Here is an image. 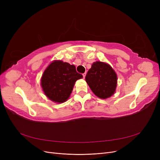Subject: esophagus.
Segmentation results:
<instances>
[{
	"label": "esophagus",
	"mask_w": 160,
	"mask_h": 160,
	"mask_svg": "<svg viewBox=\"0 0 160 160\" xmlns=\"http://www.w3.org/2000/svg\"><path fill=\"white\" fill-rule=\"evenodd\" d=\"M85 76H86V72H85V73H83V78H84V79H85Z\"/></svg>",
	"instance_id": "obj_1"
}]
</instances>
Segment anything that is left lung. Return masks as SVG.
<instances>
[{"label": "left lung", "mask_w": 160, "mask_h": 160, "mask_svg": "<svg viewBox=\"0 0 160 160\" xmlns=\"http://www.w3.org/2000/svg\"><path fill=\"white\" fill-rule=\"evenodd\" d=\"M85 81L96 96L101 99H107L115 93L118 77L109 64L96 61L87 73Z\"/></svg>", "instance_id": "obj_1"}]
</instances>
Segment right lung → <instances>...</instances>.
Wrapping results in <instances>:
<instances>
[{"label":"right lung","instance_id":"1","mask_svg":"<svg viewBox=\"0 0 160 160\" xmlns=\"http://www.w3.org/2000/svg\"><path fill=\"white\" fill-rule=\"evenodd\" d=\"M83 75L75 65L62 61H54L42 75L41 85L45 95L53 102L61 103L69 99L75 81Z\"/></svg>","mask_w":160,"mask_h":160}]
</instances>
